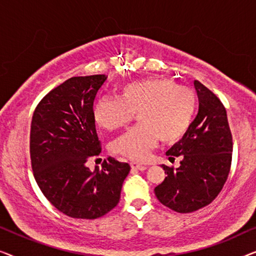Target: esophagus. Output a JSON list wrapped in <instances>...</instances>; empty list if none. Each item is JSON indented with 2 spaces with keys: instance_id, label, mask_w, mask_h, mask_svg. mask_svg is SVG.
<instances>
[{
  "instance_id": "esophagus-1",
  "label": "esophagus",
  "mask_w": 256,
  "mask_h": 256,
  "mask_svg": "<svg viewBox=\"0 0 256 256\" xmlns=\"http://www.w3.org/2000/svg\"><path fill=\"white\" fill-rule=\"evenodd\" d=\"M130 166H132V170H138V171H143V170L146 169V166H143V164H140L138 162H132Z\"/></svg>"
}]
</instances>
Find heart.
<instances>
[{"label": "heart", "mask_w": 256, "mask_h": 256, "mask_svg": "<svg viewBox=\"0 0 256 256\" xmlns=\"http://www.w3.org/2000/svg\"><path fill=\"white\" fill-rule=\"evenodd\" d=\"M121 98L102 96L93 106V118L107 130L124 127L138 113V124L114 140L112 152L142 162L158 140L174 144L184 138L197 110L194 90L174 80L152 78L126 84Z\"/></svg>", "instance_id": "b5f03b06"}]
</instances>
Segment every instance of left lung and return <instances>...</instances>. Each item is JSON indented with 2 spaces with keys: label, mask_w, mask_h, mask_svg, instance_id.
Masks as SVG:
<instances>
[{
  "label": "left lung",
  "mask_w": 256,
  "mask_h": 256,
  "mask_svg": "<svg viewBox=\"0 0 256 256\" xmlns=\"http://www.w3.org/2000/svg\"><path fill=\"white\" fill-rule=\"evenodd\" d=\"M194 88L199 110L184 138L166 152L180 157L177 169L162 166L166 177L155 188L164 206L190 213L211 204L225 184L232 163L233 141L226 110L214 93L198 80Z\"/></svg>",
  "instance_id": "left-lung-1"
}]
</instances>
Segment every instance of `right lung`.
<instances>
[{
	"instance_id": "add662e5",
	"label": "right lung",
	"mask_w": 256,
	"mask_h": 256,
	"mask_svg": "<svg viewBox=\"0 0 256 256\" xmlns=\"http://www.w3.org/2000/svg\"><path fill=\"white\" fill-rule=\"evenodd\" d=\"M104 74L73 76L48 92L34 112L30 157L40 191L58 211L76 219H96L120 200L128 163L113 157L102 169L86 162L101 152L93 102Z\"/></svg>"
}]
</instances>
